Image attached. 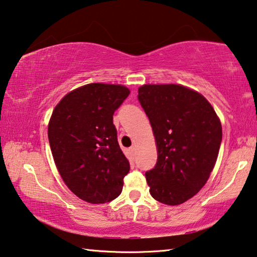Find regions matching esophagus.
I'll use <instances>...</instances> for the list:
<instances>
[{"mask_svg": "<svg viewBox=\"0 0 257 257\" xmlns=\"http://www.w3.org/2000/svg\"><path fill=\"white\" fill-rule=\"evenodd\" d=\"M130 152H131V155H132V156H136L137 148H136V147H131V148H130Z\"/></svg>", "mask_w": 257, "mask_h": 257, "instance_id": "esophagus-1", "label": "esophagus"}]
</instances>
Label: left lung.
Masks as SVG:
<instances>
[{
	"mask_svg": "<svg viewBox=\"0 0 257 257\" xmlns=\"http://www.w3.org/2000/svg\"><path fill=\"white\" fill-rule=\"evenodd\" d=\"M138 99L149 117L158 159L146 173L150 194L182 204L205 185L218 158L222 127L201 93L179 84H145Z\"/></svg>",
	"mask_w": 257,
	"mask_h": 257,
	"instance_id": "8db88e82",
	"label": "left lung"
}]
</instances>
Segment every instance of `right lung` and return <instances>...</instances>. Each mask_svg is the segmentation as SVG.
<instances>
[{
  "instance_id": "right-lung-1",
  "label": "right lung",
  "mask_w": 257,
  "mask_h": 257,
  "mask_svg": "<svg viewBox=\"0 0 257 257\" xmlns=\"http://www.w3.org/2000/svg\"><path fill=\"white\" fill-rule=\"evenodd\" d=\"M130 90L120 84L90 83L73 90L54 108L48 140L66 186L88 203L115 200L130 163L120 150L112 115Z\"/></svg>"
}]
</instances>
